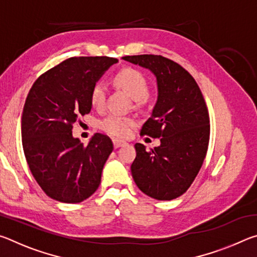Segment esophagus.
<instances>
[{
  "label": "esophagus",
  "mask_w": 257,
  "mask_h": 257,
  "mask_svg": "<svg viewBox=\"0 0 257 257\" xmlns=\"http://www.w3.org/2000/svg\"><path fill=\"white\" fill-rule=\"evenodd\" d=\"M112 142H113V146H114V149H119V147L127 144V143H125V142L119 141V139H113Z\"/></svg>",
  "instance_id": "1"
}]
</instances>
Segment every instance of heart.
Returning <instances> with one entry per match:
<instances>
[{
	"label": "heart",
	"instance_id": "1",
	"mask_svg": "<svg viewBox=\"0 0 257 257\" xmlns=\"http://www.w3.org/2000/svg\"><path fill=\"white\" fill-rule=\"evenodd\" d=\"M114 82L121 89H123L134 101L142 102L149 95V82L145 76L136 69L125 68L120 70L114 76ZM106 99V86L104 82L98 81L93 86L90 90V103L96 108H102ZM134 120L121 116L118 114H111L103 119L99 127L108 135L114 137L128 136L130 130L134 127Z\"/></svg>",
	"mask_w": 257,
	"mask_h": 257
}]
</instances>
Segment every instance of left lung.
Here are the masks:
<instances>
[{
	"label": "left lung",
	"instance_id": "1",
	"mask_svg": "<svg viewBox=\"0 0 257 257\" xmlns=\"http://www.w3.org/2000/svg\"><path fill=\"white\" fill-rule=\"evenodd\" d=\"M156 78L158 101L142 134L161 138L146 151L137 143L132 175L139 189L159 201L181 196L193 184L205 159L210 119L197 82L179 64L161 55L123 56Z\"/></svg>",
	"mask_w": 257,
	"mask_h": 257
}]
</instances>
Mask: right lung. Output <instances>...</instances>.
<instances>
[{"instance_id":"add662e5","label":"right lung","mask_w":257,"mask_h":257,"mask_svg":"<svg viewBox=\"0 0 257 257\" xmlns=\"http://www.w3.org/2000/svg\"><path fill=\"white\" fill-rule=\"evenodd\" d=\"M118 59L70 58L38 78L29 90L21 118L26 160L37 184L55 201L75 204L96 191L111 139L95 134L86 146L72 124L92 110L90 90Z\"/></svg>"}]
</instances>
